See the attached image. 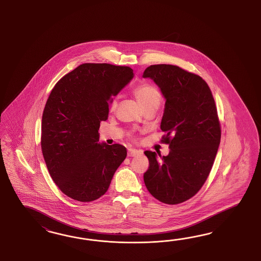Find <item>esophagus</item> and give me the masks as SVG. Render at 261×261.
Segmentation results:
<instances>
[{"label": "esophagus", "instance_id": "34e87169", "mask_svg": "<svg viewBox=\"0 0 261 261\" xmlns=\"http://www.w3.org/2000/svg\"><path fill=\"white\" fill-rule=\"evenodd\" d=\"M141 154V151L137 150V149H133V148H129L127 150V156L128 157H136L138 155Z\"/></svg>", "mask_w": 261, "mask_h": 261}]
</instances>
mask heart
Masks as SVG:
<instances>
[{"instance_id": "b5f03b06", "label": "heart", "mask_w": 261, "mask_h": 261, "mask_svg": "<svg viewBox=\"0 0 261 261\" xmlns=\"http://www.w3.org/2000/svg\"><path fill=\"white\" fill-rule=\"evenodd\" d=\"M134 95L138 101L142 105V108L150 105L158 106L161 100V94L158 89L148 83H142L135 88ZM110 106L112 110H114L117 107L116 98L112 99Z\"/></svg>"}]
</instances>
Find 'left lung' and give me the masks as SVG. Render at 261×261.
<instances>
[{"label":"left lung","mask_w":261,"mask_h":261,"mask_svg":"<svg viewBox=\"0 0 261 261\" xmlns=\"http://www.w3.org/2000/svg\"><path fill=\"white\" fill-rule=\"evenodd\" d=\"M150 79L166 99L161 129L167 156L145 151L146 189L159 201L176 205L194 196L205 182L218 150L221 130L214 96L205 80L173 65H152Z\"/></svg>","instance_id":"obj_1"}]
</instances>
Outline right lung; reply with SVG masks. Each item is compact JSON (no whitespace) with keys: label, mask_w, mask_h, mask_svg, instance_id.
<instances>
[{"label":"right lung","mask_w":261,"mask_h":261,"mask_svg":"<svg viewBox=\"0 0 261 261\" xmlns=\"http://www.w3.org/2000/svg\"><path fill=\"white\" fill-rule=\"evenodd\" d=\"M129 67L82 64L60 79L42 117L41 146L47 170L59 190L80 202L101 197L126 158L121 144L99 142L109 103L133 79Z\"/></svg>","instance_id":"right-lung-1"}]
</instances>
